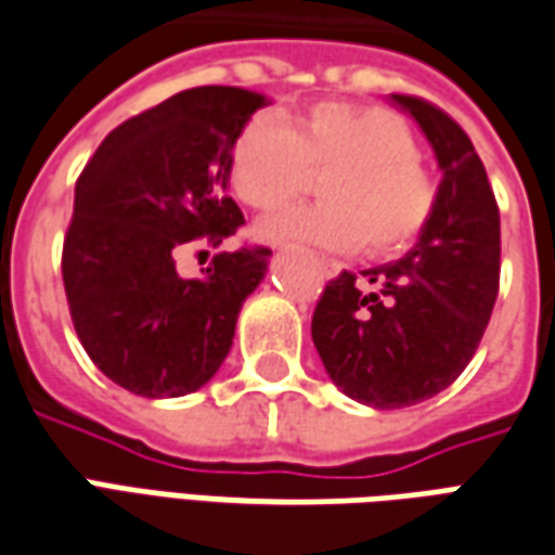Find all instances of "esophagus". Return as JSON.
<instances>
[{
  "mask_svg": "<svg viewBox=\"0 0 555 555\" xmlns=\"http://www.w3.org/2000/svg\"><path fill=\"white\" fill-rule=\"evenodd\" d=\"M318 267H321V276L333 279L341 273V264H338L336 258H326V255H318Z\"/></svg>",
  "mask_w": 555,
  "mask_h": 555,
  "instance_id": "obj_1",
  "label": "esophagus"
}]
</instances>
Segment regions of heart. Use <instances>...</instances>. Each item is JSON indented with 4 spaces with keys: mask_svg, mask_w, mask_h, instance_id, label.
I'll return each instance as SVG.
<instances>
[{
    "mask_svg": "<svg viewBox=\"0 0 555 555\" xmlns=\"http://www.w3.org/2000/svg\"><path fill=\"white\" fill-rule=\"evenodd\" d=\"M324 205L267 219L264 237H300L365 255L404 253L437 210V181L418 159L410 125L384 106L326 101L285 125L255 115L229 151V183L243 205L276 214L323 175Z\"/></svg>",
    "mask_w": 555,
    "mask_h": 555,
    "instance_id": "heart-1",
    "label": "heart"
}]
</instances>
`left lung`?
<instances>
[{"label": "left lung", "mask_w": 555, "mask_h": 555, "mask_svg": "<svg viewBox=\"0 0 555 555\" xmlns=\"http://www.w3.org/2000/svg\"><path fill=\"white\" fill-rule=\"evenodd\" d=\"M396 103L440 159L437 210L401 261L330 279L312 314L333 384L377 410L410 408L454 384L500 294V207L476 147L437 103L416 94Z\"/></svg>", "instance_id": "left-lung-1"}]
</instances>
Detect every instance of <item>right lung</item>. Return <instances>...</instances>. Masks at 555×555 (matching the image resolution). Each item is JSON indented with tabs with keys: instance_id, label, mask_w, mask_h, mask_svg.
I'll return each instance as SVG.
<instances>
[{
	"instance_id": "add662e5",
	"label": "right lung",
	"mask_w": 555,
	"mask_h": 555,
	"mask_svg": "<svg viewBox=\"0 0 555 555\" xmlns=\"http://www.w3.org/2000/svg\"><path fill=\"white\" fill-rule=\"evenodd\" d=\"M264 98L234 86L178 91L127 118L77 178L62 246L70 321L91 362L142 398L205 386L229 357L243 300L264 279L267 246L214 255L181 279L183 246L237 234L225 195L229 151Z\"/></svg>"
}]
</instances>
